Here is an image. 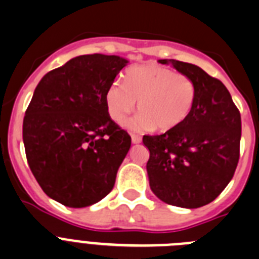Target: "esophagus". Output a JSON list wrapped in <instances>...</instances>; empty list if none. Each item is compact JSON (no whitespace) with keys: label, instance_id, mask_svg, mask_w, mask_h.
<instances>
[{"label":"esophagus","instance_id":"obj_1","mask_svg":"<svg viewBox=\"0 0 259 259\" xmlns=\"http://www.w3.org/2000/svg\"><path fill=\"white\" fill-rule=\"evenodd\" d=\"M131 139H132V144H140V142H141V136H139V135L132 134Z\"/></svg>","mask_w":259,"mask_h":259}]
</instances>
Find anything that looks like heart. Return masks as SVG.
Returning a JSON list of instances; mask_svg holds the SVG:
<instances>
[{
    "mask_svg": "<svg viewBox=\"0 0 259 259\" xmlns=\"http://www.w3.org/2000/svg\"><path fill=\"white\" fill-rule=\"evenodd\" d=\"M195 84L182 73L150 63L131 66L123 82L114 80L105 92V105L114 122L124 124L136 108L141 113L135 120L139 128L155 127L169 131L179 127L193 109Z\"/></svg>",
    "mask_w": 259,
    "mask_h": 259,
    "instance_id": "b5f03b06",
    "label": "heart"
}]
</instances>
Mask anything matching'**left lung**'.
Returning a JSON list of instances; mask_svg holds the SVG:
<instances>
[{
    "mask_svg": "<svg viewBox=\"0 0 259 259\" xmlns=\"http://www.w3.org/2000/svg\"><path fill=\"white\" fill-rule=\"evenodd\" d=\"M193 79L195 101L189 117L163 135L144 136L150 151V189L164 203L181 208L209 204L234 176L240 155L241 118L229 90L194 64L159 60Z\"/></svg>",
    "mask_w": 259,
    "mask_h": 259,
    "instance_id": "1",
    "label": "left lung"
}]
</instances>
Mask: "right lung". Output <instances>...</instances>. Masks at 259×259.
Segmentation results:
<instances>
[{
    "mask_svg": "<svg viewBox=\"0 0 259 259\" xmlns=\"http://www.w3.org/2000/svg\"><path fill=\"white\" fill-rule=\"evenodd\" d=\"M115 55H80L44 75L23 120L25 155L47 196L83 208L105 198L131 148L111 120L105 92L127 65Z\"/></svg>",
    "mask_w": 259,
    "mask_h": 259,
    "instance_id": "obj_1",
    "label": "right lung"
}]
</instances>
